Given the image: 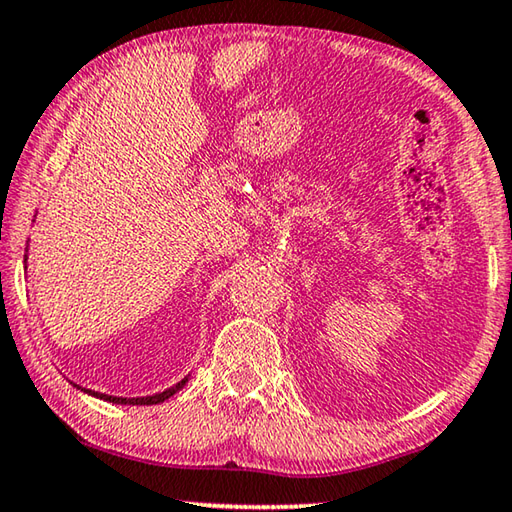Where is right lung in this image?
<instances>
[{"mask_svg":"<svg viewBox=\"0 0 512 512\" xmlns=\"http://www.w3.org/2000/svg\"><path fill=\"white\" fill-rule=\"evenodd\" d=\"M27 259V257H24ZM189 381V375L185 377V379H180L176 386H171V388H167V391H162V393H155V395H146V397H117V395H106V393H94V391H90V388H81V386H76V388H81L83 393H88V395H94V397H99V400H106V402H112V404H133V406H142V404H160V402H164V400H169L171 395H176L180 388H183L185 384Z\"/></svg>","mask_w":512,"mask_h":512,"instance_id":"add662e5","label":"right lung"}]
</instances>
